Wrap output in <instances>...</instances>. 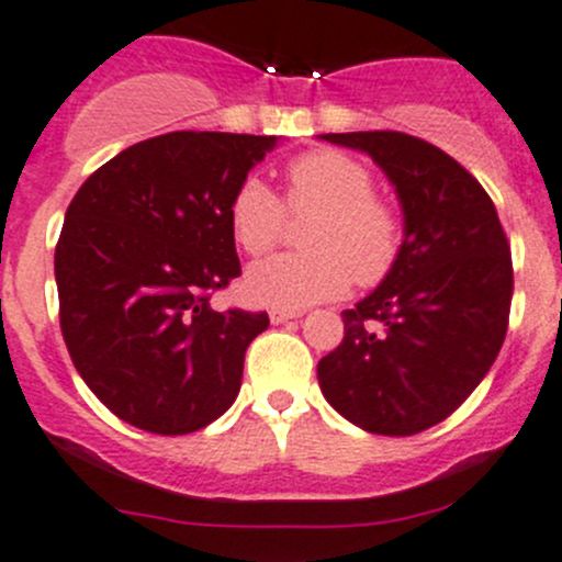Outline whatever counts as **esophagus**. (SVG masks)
Here are the masks:
<instances>
[{"instance_id":"obj_1","label":"esophagus","mask_w":562,"mask_h":562,"mask_svg":"<svg viewBox=\"0 0 562 562\" xmlns=\"http://www.w3.org/2000/svg\"><path fill=\"white\" fill-rule=\"evenodd\" d=\"M293 317H302V313H296V310H269V321L271 323H288L293 321Z\"/></svg>"}]
</instances>
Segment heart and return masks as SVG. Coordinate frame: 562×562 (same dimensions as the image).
I'll return each mask as SVG.
<instances>
[{
  "instance_id": "b5f03b06",
  "label": "heart",
  "mask_w": 562,
  "mask_h": 562,
  "mask_svg": "<svg viewBox=\"0 0 562 562\" xmlns=\"http://www.w3.org/2000/svg\"><path fill=\"white\" fill-rule=\"evenodd\" d=\"M285 206L260 179L249 176L234 190L228 225L234 241L258 258L277 247L291 214H315L304 231L302 255H277L245 277L252 302L302 310L331 302L350 282L370 288L386 280L402 249V223L375 195L370 168L337 149H315L285 166Z\"/></svg>"
}]
</instances>
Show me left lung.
I'll use <instances>...</instances> for the list:
<instances>
[{"instance_id": "left-lung-1", "label": "left lung", "mask_w": 562, "mask_h": 562, "mask_svg": "<svg viewBox=\"0 0 562 562\" xmlns=\"http://www.w3.org/2000/svg\"><path fill=\"white\" fill-rule=\"evenodd\" d=\"M370 155L405 217L400 258L317 361L323 396L375 435L435 427L495 364L512 313L514 269L495 203L454 157L394 130L326 133Z\"/></svg>"}]
</instances>
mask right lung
Returning a JSON list of instances; mask_svg holds the SVG:
<instances>
[{
    "label": "right lung",
    "mask_w": 562,
    "mask_h": 562,
    "mask_svg": "<svg viewBox=\"0 0 562 562\" xmlns=\"http://www.w3.org/2000/svg\"><path fill=\"white\" fill-rule=\"evenodd\" d=\"M277 135H157L119 151L70 201L54 255L59 326L113 416L187 435L234 405L269 315L217 310L241 274L228 203Z\"/></svg>",
    "instance_id": "right-lung-1"
}]
</instances>
